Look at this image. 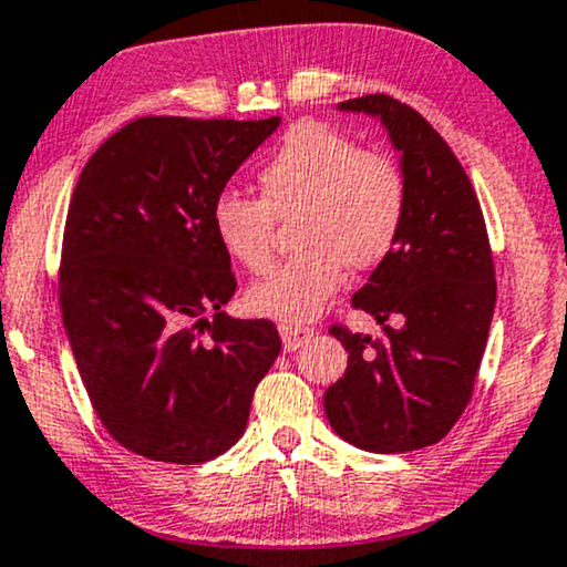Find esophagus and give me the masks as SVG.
<instances>
[{
	"instance_id": "esophagus-1",
	"label": "esophagus",
	"mask_w": 567,
	"mask_h": 567,
	"mask_svg": "<svg viewBox=\"0 0 567 567\" xmlns=\"http://www.w3.org/2000/svg\"><path fill=\"white\" fill-rule=\"evenodd\" d=\"M279 337H282V348L290 353V350L303 348L306 342L311 340L313 329H311V327L292 324V321H282V324H279Z\"/></svg>"
}]
</instances>
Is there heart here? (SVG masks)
I'll list each match as a JSON object with an SVG mask.
<instances>
[{"label": "heart", "instance_id": "b5f03b06", "mask_svg": "<svg viewBox=\"0 0 567 567\" xmlns=\"http://www.w3.org/2000/svg\"><path fill=\"white\" fill-rule=\"evenodd\" d=\"M259 185L261 198L221 190L212 204V230L233 261L264 271L275 219L298 214L296 238L303 250L248 290V306L261 317L311 319L342 288L348 264L377 267L403 233V172L390 156L363 152L327 125L290 127L261 164Z\"/></svg>", "mask_w": 567, "mask_h": 567}]
</instances>
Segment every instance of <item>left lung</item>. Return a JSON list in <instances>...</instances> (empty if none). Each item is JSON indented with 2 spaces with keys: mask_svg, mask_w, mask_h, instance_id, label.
<instances>
[{
  "mask_svg": "<svg viewBox=\"0 0 567 567\" xmlns=\"http://www.w3.org/2000/svg\"><path fill=\"white\" fill-rule=\"evenodd\" d=\"M340 112L382 123L400 154L408 214L392 254L353 296L384 334L332 327L348 369L324 392L337 436L367 453H408L440 442L474 392L494 317V264L468 175L419 112L386 93L350 99Z\"/></svg>",
  "mask_w": 567,
  "mask_h": 567,
  "instance_id": "obj_1",
  "label": "left lung"
}]
</instances>
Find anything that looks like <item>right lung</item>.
<instances>
[{
  "mask_svg": "<svg viewBox=\"0 0 567 567\" xmlns=\"http://www.w3.org/2000/svg\"><path fill=\"white\" fill-rule=\"evenodd\" d=\"M282 120L141 117L85 162L68 209L62 321L114 440L162 463H204L246 432L279 355L267 319H230V256L212 204Z\"/></svg>",
  "mask_w": 567,
  "mask_h": 567,
  "instance_id": "right-lung-1",
  "label": "right lung"
}]
</instances>
